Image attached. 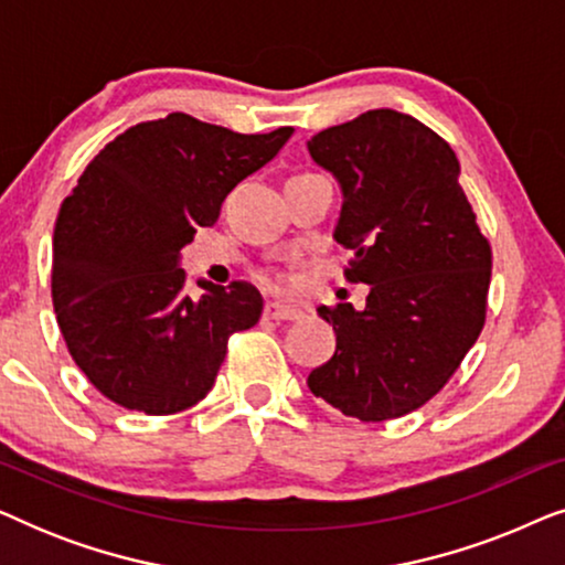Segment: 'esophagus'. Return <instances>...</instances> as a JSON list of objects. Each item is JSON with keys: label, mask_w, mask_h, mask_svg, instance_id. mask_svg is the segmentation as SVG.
Masks as SVG:
<instances>
[{"label": "esophagus", "mask_w": 565, "mask_h": 565, "mask_svg": "<svg viewBox=\"0 0 565 565\" xmlns=\"http://www.w3.org/2000/svg\"><path fill=\"white\" fill-rule=\"evenodd\" d=\"M265 316L273 321H292V319H300L303 311L290 303H280V300H269V303L265 306Z\"/></svg>", "instance_id": "1"}]
</instances>
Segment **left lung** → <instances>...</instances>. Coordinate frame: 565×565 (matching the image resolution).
Instances as JSON below:
<instances>
[{"mask_svg":"<svg viewBox=\"0 0 565 565\" xmlns=\"http://www.w3.org/2000/svg\"><path fill=\"white\" fill-rule=\"evenodd\" d=\"M342 184L334 238L365 311L319 306L337 352L308 388L360 422L398 419L455 375L486 323L491 244L462 192L450 143L412 115L367 110L308 141Z\"/></svg>","mask_w":565,"mask_h":565,"instance_id":"8db88e82","label":"left lung"}]
</instances>
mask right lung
<instances>
[{"label":"right lung","mask_w":565,"mask_h":565,"mask_svg":"<svg viewBox=\"0 0 565 565\" xmlns=\"http://www.w3.org/2000/svg\"><path fill=\"white\" fill-rule=\"evenodd\" d=\"M290 136V126L246 136L169 113L115 136L61 203L56 321L72 360L113 404L151 416L195 406L228 337L259 321L265 303L252 282H200L205 296L190 298L180 252Z\"/></svg>","instance_id":"obj_1"}]
</instances>
